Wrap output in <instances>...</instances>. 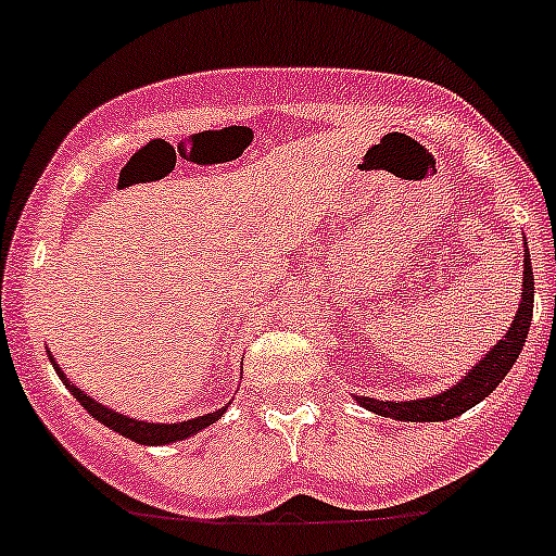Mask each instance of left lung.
<instances>
[{
  "label": "left lung",
  "mask_w": 556,
  "mask_h": 556,
  "mask_svg": "<svg viewBox=\"0 0 556 556\" xmlns=\"http://www.w3.org/2000/svg\"><path fill=\"white\" fill-rule=\"evenodd\" d=\"M530 319H533V268H530V253L526 250V268H522V301L517 308L515 321L506 329L504 340H498L480 364H475L467 371L465 380L451 390H443L435 399L422 401H377V399H362L356 401L369 412L380 414V417L404 419V422H443V419H454L465 414L467 408L488 399L496 390L498 382L504 380L506 371L515 367L517 356H520L522 345H526Z\"/></svg>",
  "instance_id": "8db88e82"
}]
</instances>
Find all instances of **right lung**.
<instances>
[{
  "instance_id": "obj_1",
  "label": "right lung",
  "mask_w": 556,
  "mask_h": 556,
  "mask_svg": "<svg viewBox=\"0 0 556 556\" xmlns=\"http://www.w3.org/2000/svg\"><path fill=\"white\" fill-rule=\"evenodd\" d=\"M54 364V362H52ZM54 369H58L60 380H65V375L60 371L58 364H54ZM65 386L71 388V393L76 395V401L81 404L91 417L97 419V422H102L110 430L121 432L124 438H131L134 443H142V446H163V443H174V441H185V438L194 435V432L205 430V427L216 422L218 417H222L224 412H227V406L218 408V412L213 414H205V417H198V419H187V422H174V425H152V422H137V419L131 417H124V414L113 412V408L97 404L94 399H89L84 390H78L76 386H71L68 380H65Z\"/></svg>"
}]
</instances>
